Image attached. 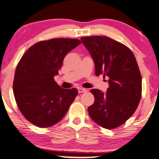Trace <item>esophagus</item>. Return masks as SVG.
<instances>
[{
	"label": "esophagus",
	"mask_w": 159,
	"mask_h": 159,
	"mask_svg": "<svg viewBox=\"0 0 159 159\" xmlns=\"http://www.w3.org/2000/svg\"><path fill=\"white\" fill-rule=\"evenodd\" d=\"M87 90L86 89H84V88H82V87H79L78 88V92L79 93H83V92H86Z\"/></svg>",
	"instance_id": "1"
}]
</instances>
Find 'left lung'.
Returning a JSON list of instances; mask_svg holds the SVG:
<instances>
[{"instance_id":"obj_1","label":"left lung","mask_w":159,"mask_h":159,"mask_svg":"<svg viewBox=\"0 0 159 159\" xmlns=\"http://www.w3.org/2000/svg\"><path fill=\"white\" fill-rule=\"evenodd\" d=\"M81 40L93 58L95 75L109 77L106 93L90 90L94 102L88 108L89 116L103 128L119 127L133 115L141 97L142 80L135 56L124 44L106 36Z\"/></svg>"}]
</instances>
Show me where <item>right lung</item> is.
Instances as JSON below:
<instances>
[{
  "instance_id": "add662e5",
  "label": "right lung",
  "mask_w": 159,
  "mask_h": 159,
  "mask_svg": "<svg viewBox=\"0 0 159 159\" xmlns=\"http://www.w3.org/2000/svg\"><path fill=\"white\" fill-rule=\"evenodd\" d=\"M80 43L70 38L43 40L22 56L15 72L13 94L22 114L34 125L46 128L57 124L77 96V89H63L54 77L66 55Z\"/></svg>"
}]
</instances>
